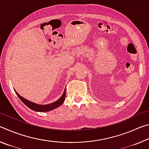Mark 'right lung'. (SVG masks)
Instances as JSON below:
<instances>
[{"label":"right lung","mask_w":149,"mask_h":149,"mask_svg":"<svg viewBox=\"0 0 149 149\" xmlns=\"http://www.w3.org/2000/svg\"><path fill=\"white\" fill-rule=\"evenodd\" d=\"M16 93L17 95V97L19 98V99L21 100L27 107H29L30 109H31L33 110L36 111V112H48V111L52 110L54 109V108H56L57 107H60V106L64 102L65 98V89L64 93H63L61 98H60L58 100H57V101L54 102L53 103H51V104H49L40 105V104H35L34 102H30L29 100L24 99V97H21V96H20L16 91Z\"/></svg>","instance_id":"1"}]
</instances>
